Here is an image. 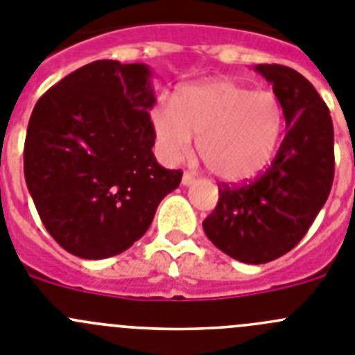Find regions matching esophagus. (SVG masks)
I'll list each match as a JSON object with an SVG mask.
<instances>
[{
  "label": "esophagus",
  "mask_w": 355,
  "mask_h": 355,
  "mask_svg": "<svg viewBox=\"0 0 355 355\" xmlns=\"http://www.w3.org/2000/svg\"><path fill=\"white\" fill-rule=\"evenodd\" d=\"M193 181H195L193 174H190V172H184V174H183V180H181V183H183L184 187H190V184L193 183Z\"/></svg>",
  "instance_id": "obj_1"
}]
</instances>
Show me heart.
Wrapping results in <instances>:
<instances>
[{
    "label": "heart",
    "instance_id": "obj_1",
    "mask_svg": "<svg viewBox=\"0 0 355 355\" xmlns=\"http://www.w3.org/2000/svg\"><path fill=\"white\" fill-rule=\"evenodd\" d=\"M156 148L178 164L197 137L200 160L223 181H246L264 171L278 149L285 110L275 91L232 80L188 84L174 103L160 100L151 110Z\"/></svg>",
    "mask_w": 355,
    "mask_h": 355
}]
</instances>
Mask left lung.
I'll list each match as a JSON object with an SVG mask.
<instances>
[{
	"instance_id": "1",
	"label": "left lung",
	"mask_w": 355,
	"mask_h": 355,
	"mask_svg": "<svg viewBox=\"0 0 355 355\" xmlns=\"http://www.w3.org/2000/svg\"><path fill=\"white\" fill-rule=\"evenodd\" d=\"M285 110V137L271 165L241 187L223 183L202 222L216 248L245 264H266L304 237L329 197L334 130L329 109L311 83L284 64H257Z\"/></svg>"
}]
</instances>
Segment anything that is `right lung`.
<instances>
[{
  "mask_svg": "<svg viewBox=\"0 0 355 355\" xmlns=\"http://www.w3.org/2000/svg\"><path fill=\"white\" fill-rule=\"evenodd\" d=\"M148 64L100 60L61 79L35 105L24 178L42 223L80 259L118 255L141 239L183 172L156 162Z\"/></svg>",
  "mask_w": 355,
  "mask_h": 355,
  "instance_id": "1",
  "label": "right lung"
}]
</instances>
